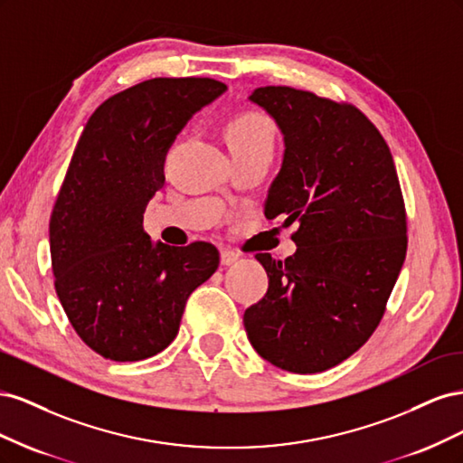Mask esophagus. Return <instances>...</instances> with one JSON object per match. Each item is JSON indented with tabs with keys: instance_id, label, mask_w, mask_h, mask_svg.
Masks as SVG:
<instances>
[{
	"instance_id": "esophagus-1",
	"label": "esophagus",
	"mask_w": 463,
	"mask_h": 463,
	"mask_svg": "<svg viewBox=\"0 0 463 463\" xmlns=\"http://www.w3.org/2000/svg\"><path fill=\"white\" fill-rule=\"evenodd\" d=\"M237 259H240V255H237L235 250H232V249H222V250H220V262H222L223 266L233 264Z\"/></svg>"
}]
</instances>
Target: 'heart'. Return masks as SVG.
Returning <instances> with one entry per match:
<instances>
[{"mask_svg": "<svg viewBox=\"0 0 463 463\" xmlns=\"http://www.w3.org/2000/svg\"><path fill=\"white\" fill-rule=\"evenodd\" d=\"M228 146L233 152H272L274 129L272 123L260 114L235 116L226 129Z\"/></svg>", "mask_w": 463, "mask_h": 463, "instance_id": "heart-1", "label": "heart"}]
</instances>
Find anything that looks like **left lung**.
<instances>
[{
	"label": "left lung",
	"instance_id": "obj_1",
	"mask_svg": "<svg viewBox=\"0 0 463 463\" xmlns=\"http://www.w3.org/2000/svg\"><path fill=\"white\" fill-rule=\"evenodd\" d=\"M249 100L276 121L286 146L264 216L299 228L286 260L257 255L269 291L243 315L247 338L279 369L322 373L371 338L405 260L396 165L352 104L291 87H260Z\"/></svg>",
	"mask_w": 463,
	"mask_h": 463
}]
</instances>
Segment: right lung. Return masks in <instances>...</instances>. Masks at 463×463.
I'll use <instances>...</instances> for the list:
<instances>
[{
	"label": "right lung",
	"instance_id": "1",
	"mask_svg": "<svg viewBox=\"0 0 463 463\" xmlns=\"http://www.w3.org/2000/svg\"><path fill=\"white\" fill-rule=\"evenodd\" d=\"M226 89L206 77L138 82L98 106L79 138L50 218L52 270L71 326L106 359L160 354L218 269L214 245L152 243L143 216L175 137Z\"/></svg>",
	"mask_w": 463,
	"mask_h": 463
}]
</instances>
